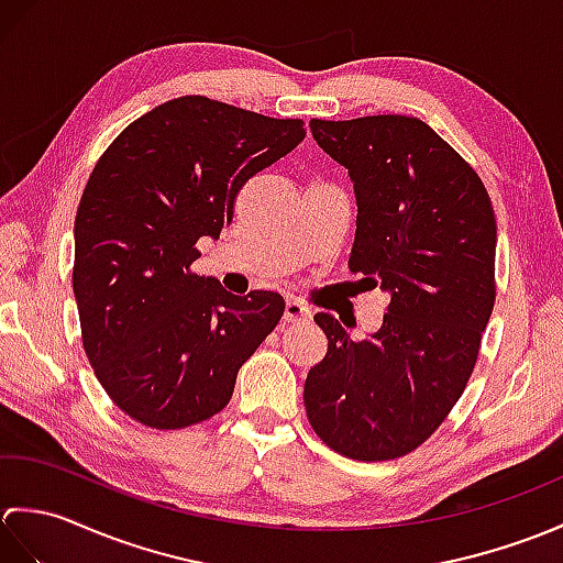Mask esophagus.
<instances>
[{"label":"esophagus","instance_id":"34e87169","mask_svg":"<svg viewBox=\"0 0 563 563\" xmlns=\"http://www.w3.org/2000/svg\"><path fill=\"white\" fill-rule=\"evenodd\" d=\"M283 319L288 321V324H302V321H309V309L302 302L290 300L288 305H285Z\"/></svg>","mask_w":563,"mask_h":563}]
</instances>
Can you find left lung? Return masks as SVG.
<instances>
[{
  "label": "left lung",
  "mask_w": 563,
  "mask_h": 563,
  "mask_svg": "<svg viewBox=\"0 0 563 563\" xmlns=\"http://www.w3.org/2000/svg\"><path fill=\"white\" fill-rule=\"evenodd\" d=\"M309 128L353 178L349 268L389 305L363 341L314 317L329 351L305 382L307 418L343 457L397 460L435 433L474 373L496 302L494 206L479 174L418 118H312Z\"/></svg>",
  "instance_id": "8db88e82"
}]
</instances>
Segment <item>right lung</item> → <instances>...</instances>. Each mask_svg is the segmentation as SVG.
<instances>
[{
	"label": "right lung",
	"instance_id": "obj_1",
	"mask_svg": "<svg viewBox=\"0 0 563 563\" xmlns=\"http://www.w3.org/2000/svg\"><path fill=\"white\" fill-rule=\"evenodd\" d=\"M305 135L300 118L178 97L130 123L93 166L71 288L93 375L133 421L178 430L220 413L280 321L278 292L239 297L190 266L198 239L232 222L249 178Z\"/></svg>",
	"mask_w": 563,
	"mask_h": 563
}]
</instances>
